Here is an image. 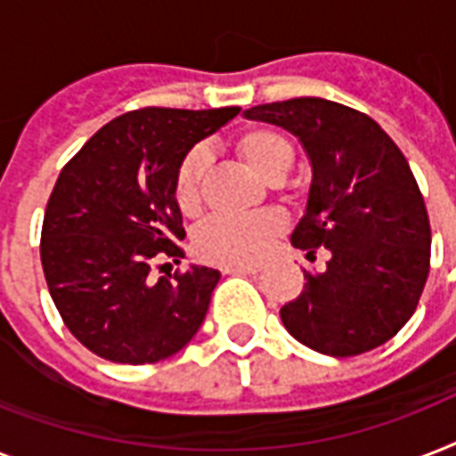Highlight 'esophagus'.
I'll return each mask as SVG.
<instances>
[{"label": "esophagus", "instance_id": "esophagus-1", "mask_svg": "<svg viewBox=\"0 0 456 456\" xmlns=\"http://www.w3.org/2000/svg\"><path fill=\"white\" fill-rule=\"evenodd\" d=\"M224 274H256L257 267L256 265H227V267H222Z\"/></svg>", "mask_w": 456, "mask_h": 456}]
</instances>
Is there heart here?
I'll list each match as a JSON object with an SVG mask.
<instances>
[{"label": "heart", "mask_w": 456, "mask_h": 456, "mask_svg": "<svg viewBox=\"0 0 456 456\" xmlns=\"http://www.w3.org/2000/svg\"><path fill=\"white\" fill-rule=\"evenodd\" d=\"M236 153L257 172L265 182L277 184L291 172L296 163V146L284 132L257 125L236 134ZM208 151L203 146H193L182 158L175 175V200L184 213H193L200 203V184L208 172ZM284 232L281 215L265 213L246 215V217H210L193 236L200 257L217 265H250L257 263L267 253L274 236Z\"/></svg>", "instance_id": "heart-1"}]
</instances>
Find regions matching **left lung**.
Listing matches in <instances>:
<instances>
[{
  "label": "left lung",
  "instance_id": "1",
  "mask_svg": "<svg viewBox=\"0 0 456 456\" xmlns=\"http://www.w3.org/2000/svg\"><path fill=\"white\" fill-rule=\"evenodd\" d=\"M248 120L298 137L312 182L296 248H326V270L305 272L300 296L281 307L286 331L331 357L383 346L414 314L431 263V224L410 163L381 125L317 96L263 103Z\"/></svg>",
  "mask_w": 456,
  "mask_h": 456
}]
</instances>
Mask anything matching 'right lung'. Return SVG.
<instances>
[{
    "label": "right lung",
    "mask_w": 456,
    "mask_h": 456,
    "mask_svg": "<svg viewBox=\"0 0 456 456\" xmlns=\"http://www.w3.org/2000/svg\"><path fill=\"white\" fill-rule=\"evenodd\" d=\"M239 110H132L61 170L42 224V270L70 333L103 360L153 364L203 324L220 272L191 265L158 281L149 272L158 257L182 256V158Z\"/></svg>",
    "instance_id": "right-lung-1"
}]
</instances>
